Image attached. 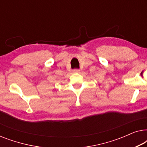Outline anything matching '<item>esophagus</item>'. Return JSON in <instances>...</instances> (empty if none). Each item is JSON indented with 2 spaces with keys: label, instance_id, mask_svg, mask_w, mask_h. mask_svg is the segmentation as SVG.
<instances>
[{
  "label": "esophagus",
  "instance_id": "34e87169",
  "mask_svg": "<svg viewBox=\"0 0 147 147\" xmlns=\"http://www.w3.org/2000/svg\"><path fill=\"white\" fill-rule=\"evenodd\" d=\"M73 72H74V73H76V74H77V73H80V70L78 69H75L73 70Z\"/></svg>",
  "mask_w": 147,
  "mask_h": 147
}]
</instances>
